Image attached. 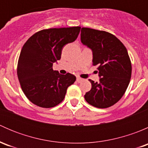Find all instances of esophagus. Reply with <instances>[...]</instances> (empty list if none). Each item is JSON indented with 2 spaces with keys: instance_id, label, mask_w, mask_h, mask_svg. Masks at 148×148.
Masks as SVG:
<instances>
[{
  "instance_id": "obj_1",
  "label": "esophagus",
  "mask_w": 148,
  "mask_h": 148,
  "mask_svg": "<svg viewBox=\"0 0 148 148\" xmlns=\"http://www.w3.org/2000/svg\"><path fill=\"white\" fill-rule=\"evenodd\" d=\"M84 79H82V78H81V77H77V81L78 82H83L84 81Z\"/></svg>"
}]
</instances>
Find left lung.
Listing matches in <instances>:
<instances>
[{
  "label": "left lung",
  "instance_id": "1",
  "mask_svg": "<svg viewBox=\"0 0 148 148\" xmlns=\"http://www.w3.org/2000/svg\"><path fill=\"white\" fill-rule=\"evenodd\" d=\"M81 41L93 53V64L98 66L99 82L92 84L84 99L97 108L114 105L125 93L130 81L132 64L124 44L113 34L104 31L82 28Z\"/></svg>",
  "mask_w": 148,
  "mask_h": 148
}]
</instances>
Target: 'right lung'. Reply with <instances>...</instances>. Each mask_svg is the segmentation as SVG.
Listing matches in <instances>:
<instances>
[{"label": "right lung", "mask_w": 148, "mask_h": 148, "mask_svg": "<svg viewBox=\"0 0 148 148\" xmlns=\"http://www.w3.org/2000/svg\"><path fill=\"white\" fill-rule=\"evenodd\" d=\"M81 27L49 28L31 36L21 51L17 75L26 97L33 104L51 108L64 100L67 88L76 77L53 70V64L61 59L64 46L75 41Z\"/></svg>", "instance_id": "1"}]
</instances>
